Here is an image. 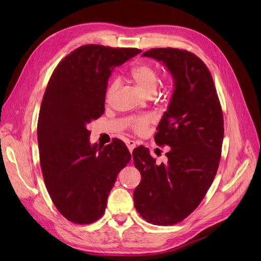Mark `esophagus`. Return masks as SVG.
I'll list each match as a JSON object with an SVG mask.
<instances>
[{
    "instance_id": "34e87169",
    "label": "esophagus",
    "mask_w": 261,
    "mask_h": 261,
    "mask_svg": "<svg viewBox=\"0 0 261 261\" xmlns=\"http://www.w3.org/2000/svg\"><path fill=\"white\" fill-rule=\"evenodd\" d=\"M126 145H127V147H128V149H129V151H130V152H132V151H133V149L135 148V142H134V141L129 140V141H127V142H126Z\"/></svg>"
}]
</instances>
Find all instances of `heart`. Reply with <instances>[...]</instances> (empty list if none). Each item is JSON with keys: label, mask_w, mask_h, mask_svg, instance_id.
Listing matches in <instances>:
<instances>
[{"label": "heart", "mask_w": 261, "mask_h": 261, "mask_svg": "<svg viewBox=\"0 0 261 261\" xmlns=\"http://www.w3.org/2000/svg\"><path fill=\"white\" fill-rule=\"evenodd\" d=\"M131 77L135 81V84L138 85L146 94L152 95L158 87L159 81V72L156 68L150 63H142L134 66L131 70ZM167 85H171L172 77H168ZM118 87V80L114 79L111 81V84L109 85L107 90V98L111 97L112 94L115 92V90ZM153 117L152 115L145 114V115H139L133 116L129 120V127L135 132L142 134L144 133L147 128L151 123Z\"/></svg>", "instance_id": "1"}]
</instances>
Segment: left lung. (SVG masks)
I'll use <instances>...</instances> for the list:
<instances>
[{
	"label": "left lung",
	"mask_w": 261,
	"mask_h": 261,
	"mask_svg": "<svg viewBox=\"0 0 261 261\" xmlns=\"http://www.w3.org/2000/svg\"><path fill=\"white\" fill-rule=\"evenodd\" d=\"M165 64L174 91L154 141L170 146L165 163L156 164L149 150H133L142 180L134 189V206L149 223L183 221L210 189L221 158L224 122L212 74L195 54L179 48H152L143 54Z\"/></svg>",
	"instance_id": "left-lung-1"
}]
</instances>
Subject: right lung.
<instances>
[{
    "mask_svg": "<svg viewBox=\"0 0 261 261\" xmlns=\"http://www.w3.org/2000/svg\"><path fill=\"white\" fill-rule=\"evenodd\" d=\"M141 51L87 44L65 56L49 78L37 127L40 165L54 205L73 223L98 220L118 172L131 160L119 140L91 145L88 125L105 112L113 68Z\"/></svg>",
    "mask_w": 261,
    "mask_h": 261,
    "instance_id": "1",
    "label": "right lung"
}]
</instances>
